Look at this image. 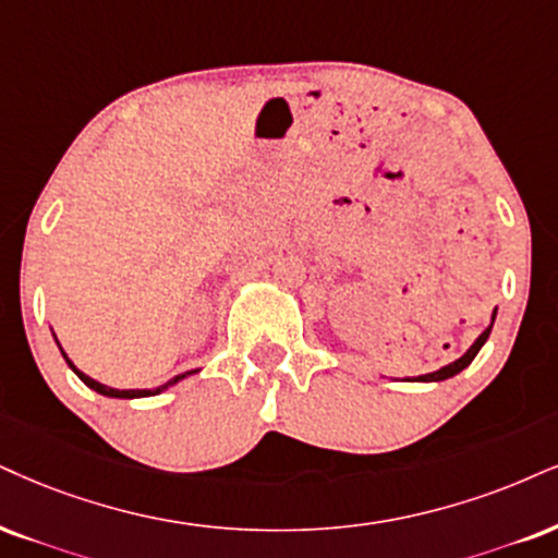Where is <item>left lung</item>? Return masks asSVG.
Listing matches in <instances>:
<instances>
[{
	"mask_svg": "<svg viewBox=\"0 0 558 558\" xmlns=\"http://www.w3.org/2000/svg\"><path fill=\"white\" fill-rule=\"evenodd\" d=\"M494 318H497V311H494V315H492V323H489V328H486V331L481 333L476 341H473V347H471L469 352H465L463 356H460V360L450 362V364H445V367H439L437 373H426V375H418V377H414V380H418V383H439V380H447V377L458 375L460 369H465V367H469V364L473 362V356H476V354L481 352V347H484L486 339H489V333H492V326H494Z\"/></svg>",
	"mask_w": 558,
	"mask_h": 558,
	"instance_id": "1",
	"label": "left lung"
}]
</instances>
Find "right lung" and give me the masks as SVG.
Listing matches in <instances>:
<instances>
[{
  "instance_id": "1",
  "label": "right lung",
  "mask_w": 558,
  "mask_h": 558,
  "mask_svg": "<svg viewBox=\"0 0 558 558\" xmlns=\"http://www.w3.org/2000/svg\"><path fill=\"white\" fill-rule=\"evenodd\" d=\"M59 343V341H57ZM61 349V347H59ZM61 354H64V349H61ZM64 360H66V364L69 367L74 369V375L80 377L82 383L87 385V388H93L95 393H100V396H108V398H147V396H157V393H162V390H168L170 385H175L178 380H183V377H189V375H194V373H198V369H191V373H183V375H175L173 380H168L165 385H160V388H153V390H119V388H111V385H102V383H98V380H93V377H87L85 373H82V369H77L72 364V360H69V356L64 354Z\"/></svg>"
}]
</instances>
